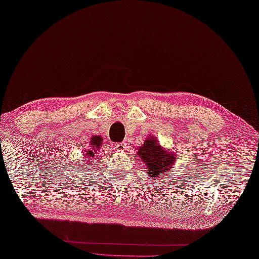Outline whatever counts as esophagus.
I'll list each match as a JSON object with an SVG mask.
<instances>
[{
	"mask_svg": "<svg viewBox=\"0 0 259 259\" xmlns=\"http://www.w3.org/2000/svg\"><path fill=\"white\" fill-rule=\"evenodd\" d=\"M115 149H116V151L123 152L125 150V144L123 142H117V143H115Z\"/></svg>",
	"mask_w": 259,
	"mask_h": 259,
	"instance_id": "34e87169",
	"label": "esophagus"
}]
</instances>
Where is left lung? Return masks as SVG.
<instances>
[{"label":"left lung","mask_w":259,"mask_h":259,"mask_svg":"<svg viewBox=\"0 0 259 259\" xmlns=\"http://www.w3.org/2000/svg\"><path fill=\"white\" fill-rule=\"evenodd\" d=\"M137 154L146 166V173L156 179L162 174H169L168 170L173 169L177 160L175 153L165 150L152 135L144 140Z\"/></svg>","instance_id":"obj_1"}]
</instances>
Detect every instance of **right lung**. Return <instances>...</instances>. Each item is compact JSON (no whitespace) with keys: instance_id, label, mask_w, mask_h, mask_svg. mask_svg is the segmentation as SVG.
Segmentation results:
<instances>
[{"instance_id":"1","label":"right lung","mask_w":259,"mask_h":259,"mask_svg":"<svg viewBox=\"0 0 259 259\" xmlns=\"http://www.w3.org/2000/svg\"><path fill=\"white\" fill-rule=\"evenodd\" d=\"M103 142V138L100 135H94L90 138V142L88 143V149L83 151V167H89L92 164V160L95 159L97 154L101 151V144ZM83 167L78 168L77 171H80ZM86 169V168H85ZM84 171V170H82Z\"/></svg>"}]
</instances>
